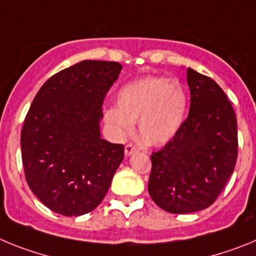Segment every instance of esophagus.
<instances>
[{"mask_svg": "<svg viewBox=\"0 0 256 256\" xmlns=\"http://www.w3.org/2000/svg\"><path fill=\"white\" fill-rule=\"evenodd\" d=\"M134 152H137V148L133 146L132 144H128L126 148H124V154H126V156H130Z\"/></svg>", "mask_w": 256, "mask_h": 256, "instance_id": "esophagus-1", "label": "esophagus"}]
</instances>
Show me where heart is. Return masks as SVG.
I'll return each instance as SVG.
<instances>
[{
  "mask_svg": "<svg viewBox=\"0 0 256 256\" xmlns=\"http://www.w3.org/2000/svg\"><path fill=\"white\" fill-rule=\"evenodd\" d=\"M187 94L177 79L144 76L126 83L118 91L116 108L104 112V120L116 140L133 132L137 122L140 134L152 146L170 141L180 130L187 112Z\"/></svg>",
  "mask_w": 256,
  "mask_h": 256,
  "instance_id": "1",
  "label": "heart"
}]
</instances>
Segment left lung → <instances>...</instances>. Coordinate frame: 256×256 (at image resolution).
<instances>
[{"label": "left lung", "instance_id": "8db88e82", "mask_svg": "<svg viewBox=\"0 0 256 256\" xmlns=\"http://www.w3.org/2000/svg\"><path fill=\"white\" fill-rule=\"evenodd\" d=\"M188 116L173 138L151 155L148 194L173 214L206 209L234 173L237 120L234 108L212 78L187 69Z\"/></svg>", "mask_w": 256, "mask_h": 256}]
</instances>
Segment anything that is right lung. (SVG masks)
Segmentation results:
<instances>
[{"mask_svg": "<svg viewBox=\"0 0 256 256\" xmlns=\"http://www.w3.org/2000/svg\"><path fill=\"white\" fill-rule=\"evenodd\" d=\"M122 65L84 60L44 83L24 120L20 144L29 188L52 212L87 214L105 198L124 146L101 138L102 102Z\"/></svg>", "mask_w": 256, "mask_h": 256, "instance_id": "1", "label": "right lung"}]
</instances>
